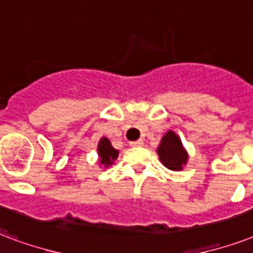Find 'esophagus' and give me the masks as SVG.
<instances>
[{
	"mask_svg": "<svg viewBox=\"0 0 253 253\" xmlns=\"http://www.w3.org/2000/svg\"><path fill=\"white\" fill-rule=\"evenodd\" d=\"M131 147H142L143 146V140H135V142H131L130 143Z\"/></svg>",
	"mask_w": 253,
	"mask_h": 253,
	"instance_id": "esophagus-1",
	"label": "esophagus"
}]
</instances>
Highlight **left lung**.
Returning <instances> with one entry per match:
<instances>
[{
    "label": "left lung",
    "instance_id": "left-lung-1",
    "mask_svg": "<svg viewBox=\"0 0 253 253\" xmlns=\"http://www.w3.org/2000/svg\"><path fill=\"white\" fill-rule=\"evenodd\" d=\"M158 155L162 163L172 171L182 169L187 162V152L184 151L178 135L172 131H169L163 136L161 146L158 148Z\"/></svg>",
    "mask_w": 253,
    "mask_h": 253
}]
</instances>
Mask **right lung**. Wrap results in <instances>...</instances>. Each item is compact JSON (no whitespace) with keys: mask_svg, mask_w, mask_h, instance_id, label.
Segmentation results:
<instances>
[{"mask_svg":"<svg viewBox=\"0 0 253 253\" xmlns=\"http://www.w3.org/2000/svg\"><path fill=\"white\" fill-rule=\"evenodd\" d=\"M98 152L101 157V165L109 167L110 165H113V162L118 157V150L111 146L110 140L107 138H102L99 144H98Z\"/></svg>","mask_w":253,"mask_h":253,"instance_id":"add662e5","label":"right lung"}]
</instances>
